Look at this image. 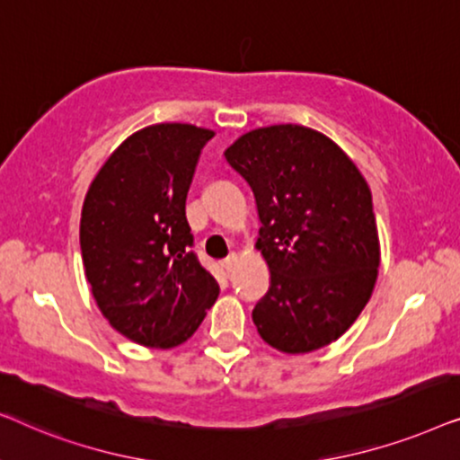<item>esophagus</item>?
<instances>
[{
    "instance_id": "1",
    "label": "esophagus",
    "mask_w": 460,
    "mask_h": 460,
    "mask_svg": "<svg viewBox=\"0 0 460 460\" xmlns=\"http://www.w3.org/2000/svg\"><path fill=\"white\" fill-rule=\"evenodd\" d=\"M236 261H238V255H236V253H230V255L226 257V260L222 261V268L226 270V272H232V270H234V266H236Z\"/></svg>"
}]
</instances>
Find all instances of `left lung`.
Returning a JSON list of instances; mask_svg holds the SVG:
<instances>
[{
	"label": "left lung",
	"mask_w": 460,
	"mask_h": 460,
	"mask_svg": "<svg viewBox=\"0 0 460 460\" xmlns=\"http://www.w3.org/2000/svg\"><path fill=\"white\" fill-rule=\"evenodd\" d=\"M247 180L261 228L255 247L270 288L253 323L285 354L335 341L368 304L381 261L373 194L331 137L304 125H270L224 153Z\"/></svg>",
	"instance_id": "1"
}]
</instances>
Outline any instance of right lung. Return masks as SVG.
I'll return each mask as SVG.
<instances>
[{"label":"right lung","instance_id":"add662e5","mask_svg":"<svg viewBox=\"0 0 460 460\" xmlns=\"http://www.w3.org/2000/svg\"><path fill=\"white\" fill-rule=\"evenodd\" d=\"M211 129L156 123L131 134L93 178L79 243L92 295L131 341L175 348L194 335L219 287L190 249L186 197Z\"/></svg>","mask_w":460,"mask_h":460}]
</instances>
